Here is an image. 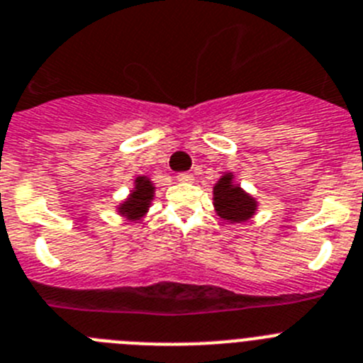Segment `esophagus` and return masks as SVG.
I'll return each instance as SVG.
<instances>
[{
  "mask_svg": "<svg viewBox=\"0 0 363 363\" xmlns=\"http://www.w3.org/2000/svg\"><path fill=\"white\" fill-rule=\"evenodd\" d=\"M177 181L179 182H191L194 181V175L189 174V172H181V174H177Z\"/></svg>",
  "mask_w": 363,
  "mask_h": 363,
  "instance_id": "34e87169",
  "label": "esophagus"
}]
</instances>
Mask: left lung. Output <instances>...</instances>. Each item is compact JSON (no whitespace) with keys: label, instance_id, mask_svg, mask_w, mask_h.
Listing matches in <instances>:
<instances>
[{"label":"left lung","instance_id":"1","mask_svg":"<svg viewBox=\"0 0 363 363\" xmlns=\"http://www.w3.org/2000/svg\"><path fill=\"white\" fill-rule=\"evenodd\" d=\"M213 204L217 215L228 222H246L257 211V201L240 186L233 184V175L226 174L218 179L213 188Z\"/></svg>","mask_w":363,"mask_h":363}]
</instances>
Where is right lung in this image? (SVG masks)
<instances>
[{"instance_id": "obj_1", "label": "right lung", "mask_w": 363, "mask_h": 363, "mask_svg": "<svg viewBox=\"0 0 363 363\" xmlns=\"http://www.w3.org/2000/svg\"><path fill=\"white\" fill-rule=\"evenodd\" d=\"M153 189L155 188H153L150 179L137 177L133 191L130 194V197L119 206V213L123 215V217L130 218V220H139V218L145 217V213L150 208V202H152L153 199Z\"/></svg>"}]
</instances>
